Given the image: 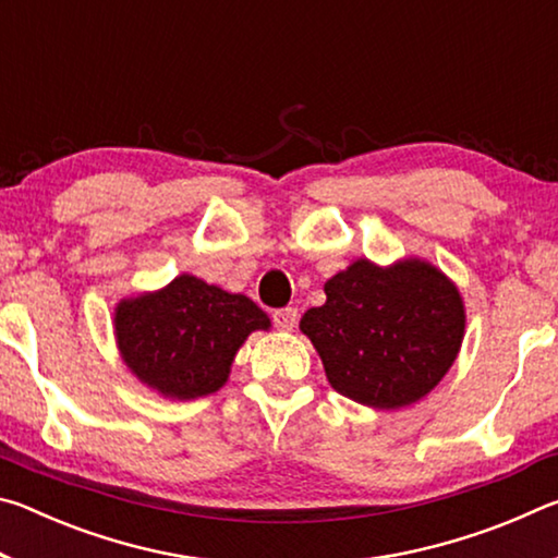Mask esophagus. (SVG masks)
Instances as JSON below:
<instances>
[{
  "instance_id": "1",
  "label": "esophagus",
  "mask_w": 558,
  "mask_h": 558,
  "mask_svg": "<svg viewBox=\"0 0 558 558\" xmlns=\"http://www.w3.org/2000/svg\"><path fill=\"white\" fill-rule=\"evenodd\" d=\"M272 325L282 329V332H290V329L298 325V310L295 307L276 310V313H272Z\"/></svg>"
}]
</instances>
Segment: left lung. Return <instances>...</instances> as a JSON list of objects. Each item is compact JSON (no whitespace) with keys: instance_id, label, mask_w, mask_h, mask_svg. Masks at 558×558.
Wrapping results in <instances>:
<instances>
[{"instance_id":"obj_1","label":"left lung","mask_w":558,"mask_h":558,"mask_svg":"<svg viewBox=\"0 0 558 558\" xmlns=\"http://www.w3.org/2000/svg\"><path fill=\"white\" fill-rule=\"evenodd\" d=\"M300 329L315 344L337 393L372 409L426 396L456 362L465 332L458 288L426 260L379 268L356 260L325 286Z\"/></svg>"}]
</instances>
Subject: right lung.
<instances>
[{
	"instance_id": "right-lung-1",
	"label": "right lung",
	"mask_w": 558,
	"mask_h": 558,
	"mask_svg": "<svg viewBox=\"0 0 558 558\" xmlns=\"http://www.w3.org/2000/svg\"><path fill=\"white\" fill-rule=\"evenodd\" d=\"M270 319L256 302L179 276L153 295L122 300L116 310L120 354L140 381L169 399L219 391L239 347Z\"/></svg>"
}]
</instances>
